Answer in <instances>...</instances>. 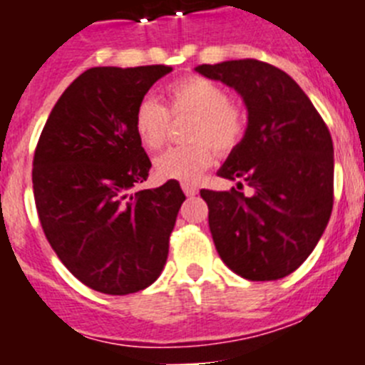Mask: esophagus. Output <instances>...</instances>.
<instances>
[{"label":"esophagus","instance_id":"obj_1","mask_svg":"<svg viewBox=\"0 0 365 365\" xmlns=\"http://www.w3.org/2000/svg\"><path fill=\"white\" fill-rule=\"evenodd\" d=\"M182 192L186 193V197H193L197 193V186L190 185V182H182Z\"/></svg>","mask_w":365,"mask_h":365}]
</instances>
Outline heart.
Wrapping results in <instances>:
<instances>
[{"mask_svg":"<svg viewBox=\"0 0 365 365\" xmlns=\"http://www.w3.org/2000/svg\"><path fill=\"white\" fill-rule=\"evenodd\" d=\"M168 110L173 117L193 118L188 131L192 146L173 148L160 155L155 172L160 179L193 182L214 163V148L227 153L243 137L245 117L240 108L228 102L227 91L205 76H186L166 87ZM138 143L148 151H159L170 130V113L153 98L138 102L133 115Z\"/></svg>","mask_w":365,"mask_h":365,"instance_id":"1","label":"heart"}]
</instances>
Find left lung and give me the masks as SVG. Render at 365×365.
<instances>
[{
	"label": "left lung",
	"mask_w": 365,
	"mask_h": 365,
	"mask_svg": "<svg viewBox=\"0 0 365 365\" xmlns=\"http://www.w3.org/2000/svg\"><path fill=\"white\" fill-rule=\"evenodd\" d=\"M243 98L248 122L217 175L248 185L250 197L201 190L222 263L250 282L294 272L320 241L333 210L331 133L287 73L259 60L195 67Z\"/></svg>",
	"instance_id": "8db88e82"
}]
</instances>
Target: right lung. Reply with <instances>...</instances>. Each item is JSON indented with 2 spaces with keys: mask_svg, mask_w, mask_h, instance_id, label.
Listing matches in <instances>:
<instances>
[{
  "mask_svg": "<svg viewBox=\"0 0 365 365\" xmlns=\"http://www.w3.org/2000/svg\"><path fill=\"white\" fill-rule=\"evenodd\" d=\"M168 66L91 67L58 98L32 163L45 237L74 278L93 291H143L166 265L186 195L177 180L133 192L150 157L133 115Z\"/></svg>",
  "mask_w": 365,
  "mask_h": 365,
  "instance_id": "obj_1",
  "label": "right lung"
}]
</instances>
